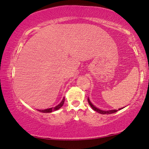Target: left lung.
Masks as SVG:
<instances>
[{"label": "left lung", "instance_id": "1", "mask_svg": "<svg viewBox=\"0 0 149 149\" xmlns=\"http://www.w3.org/2000/svg\"><path fill=\"white\" fill-rule=\"evenodd\" d=\"M88 104H90V106L91 107V108H92L94 111L98 112V113H100V114H112V113H116V112L118 111V110H111V111H102V110H100L97 108H96V107L94 106V105L91 103V102L90 101V100H89V98H88ZM123 109V108H122ZM122 109H119L118 110H120Z\"/></svg>", "mask_w": 149, "mask_h": 149}]
</instances>
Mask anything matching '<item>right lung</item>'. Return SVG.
<instances>
[{"label":"right lung","mask_w":149,"mask_h":149,"mask_svg":"<svg viewBox=\"0 0 149 149\" xmlns=\"http://www.w3.org/2000/svg\"><path fill=\"white\" fill-rule=\"evenodd\" d=\"M65 98H63V99L61 101V103L57 105V106H56L55 107H54V108H50V109H47L45 110H38V111L41 112V113H51L52 111H55L56 110L60 109L61 107H62V106H63L64 104V102H65Z\"/></svg>","instance_id":"add662e5"}]
</instances>
